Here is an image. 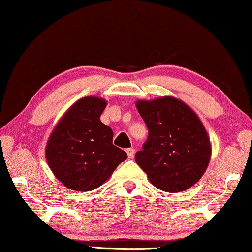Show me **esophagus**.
Masks as SVG:
<instances>
[{"label":"esophagus","instance_id":"1","mask_svg":"<svg viewBox=\"0 0 252 252\" xmlns=\"http://www.w3.org/2000/svg\"><path fill=\"white\" fill-rule=\"evenodd\" d=\"M126 153H127L128 158H129V159L134 158V155H135V149L134 148H127Z\"/></svg>","mask_w":252,"mask_h":252}]
</instances>
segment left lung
Instances as JSON below:
<instances>
[{
  "instance_id": "obj_1",
  "label": "left lung",
  "mask_w": 252,
  "mask_h": 252,
  "mask_svg": "<svg viewBox=\"0 0 252 252\" xmlns=\"http://www.w3.org/2000/svg\"><path fill=\"white\" fill-rule=\"evenodd\" d=\"M148 138L136 153L137 164L161 191L182 192L195 184L211 159V142L200 118L172 96L137 101Z\"/></svg>"
}]
</instances>
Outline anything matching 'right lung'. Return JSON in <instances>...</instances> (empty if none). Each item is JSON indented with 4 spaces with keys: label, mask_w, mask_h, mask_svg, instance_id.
I'll list each match as a JSON object with an SVG mask.
<instances>
[{
    "label": "right lung",
    "mask_w": 252,
    "mask_h": 252,
    "mask_svg": "<svg viewBox=\"0 0 252 252\" xmlns=\"http://www.w3.org/2000/svg\"><path fill=\"white\" fill-rule=\"evenodd\" d=\"M106 101L87 96L75 102L61 117L46 146V159L56 178L74 191H92L111 177L127 159L113 145V130L99 116Z\"/></svg>",
    "instance_id": "add662e5"
}]
</instances>
